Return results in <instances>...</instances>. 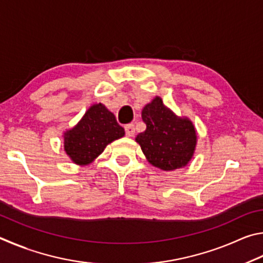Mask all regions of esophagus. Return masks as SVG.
Instances as JSON below:
<instances>
[{"label": "esophagus", "mask_w": 263, "mask_h": 263, "mask_svg": "<svg viewBox=\"0 0 263 263\" xmlns=\"http://www.w3.org/2000/svg\"><path fill=\"white\" fill-rule=\"evenodd\" d=\"M124 132H126V135L127 136H133L135 134V128H134V124L133 123H128L124 126Z\"/></svg>", "instance_id": "34e87169"}]
</instances>
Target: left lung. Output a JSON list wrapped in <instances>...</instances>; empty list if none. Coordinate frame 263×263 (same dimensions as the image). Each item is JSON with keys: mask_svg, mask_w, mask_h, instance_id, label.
<instances>
[{"mask_svg": "<svg viewBox=\"0 0 263 263\" xmlns=\"http://www.w3.org/2000/svg\"><path fill=\"white\" fill-rule=\"evenodd\" d=\"M142 120L146 128L137 135L136 142L150 164L172 171L190 162L196 144V133L190 120L177 118L159 97L143 108Z\"/></svg>", "mask_w": 263, "mask_h": 263, "instance_id": "8db88e82", "label": "left lung"}]
</instances>
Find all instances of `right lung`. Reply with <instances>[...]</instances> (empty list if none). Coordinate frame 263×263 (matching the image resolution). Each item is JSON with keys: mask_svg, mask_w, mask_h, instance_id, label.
<instances>
[{"mask_svg": "<svg viewBox=\"0 0 263 263\" xmlns=\"http://www.w3.org/2000/svg\"><path fill=\"white\" fill-rule=\"evenodd\" d=\"M124 135L114 114L103 104L87 109L77 126L64 134V150L73 163L85 165L103 153L106 145Z\"/></svg>", "mask_w": 263, "mask_h": 263, "instance_id": "obj_1", "label": "right lung"}]
</instances>
